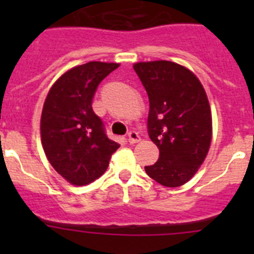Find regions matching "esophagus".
I'll use <instances>...</instances> for the list:
<instances>
[{"label": "esophagus", "instance_id": "34e87169", "mask_svg": "<svg viewBox=\"0 0 254 254\" xmlns=\"http://www.w3.org/2000/svg\"><path fill=\"white\" fill-rule=\"evenodd\" d=\"M140 141V136H138L137 132L131 131L128 133V142L129 143H137Z\"/></svg>", "mask_w": 254, "mask_h": 254}]
</instances>
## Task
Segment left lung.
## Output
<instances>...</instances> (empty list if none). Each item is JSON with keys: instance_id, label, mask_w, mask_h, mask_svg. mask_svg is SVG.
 <instances>
[{"instance_id": "8db88e82", "label": "left lung", "mask_w": 254, "mask_h": 254, "mask_svg": "<svg viewBox=\"0 0 254 254\" xmlns=\"http://www.w3.org/2000/svg\"><path fill=\"white\" fill-rule=\"evenodd\" d=\"M149 95L147 128L159 160L145 167L165 187H181L205 161L212 138V116L202 84L190 69L172 61L133 64Z\"/></svg>"}]
</instances>
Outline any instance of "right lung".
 Wrapping results in <instances>:
<instances>
[{
    "label": "right lung",
    "instance_id": "right-lung-1",
    "mask_svg": "<svg viewBox=\"0 0 254 254\" xmlns=\"http://www.w3.org/2000/svg\"><path fill=\"white\" fill-rule=\"evenodd\" d=\"M120 64L87 62L61 75L52 85L42 111L40 136L46 156L61 177L86 186L108 169L120 143L107 137L91 108L96 87Z\"/></svg>",
    "mask_w": 254,
    "mask_h": 254
}]
</instances>
